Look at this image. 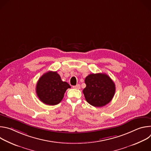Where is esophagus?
Returning a JSON list of instances; mask_svg holds the SVG:
<instances>
[{
    "mask_svg": "<svg viewBox=\"0 0 151 151\" xmlns=\"http://www.w3.org/2000/svg\"><path fill=\"white\" fill-rule=\"evenodd\" d=\"M80 85L79 84H77V85H75V86H73V88H75V89H77V90H79V89H80Z\"/></svg>",
    "mask_w": 151,
    "mask_h": 151,
    "instance_id": "1",
    "label": "esophagus"
}]
</instances>
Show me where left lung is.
Returning a JSON list of instances; mask_svg holds the SVG:
<instances>
[{
	"mask_svg": "<svg viewBox=\"0 0 151 151\" xmlns=\"http://www.w3.org/2000/svg\"><path fill=\"white\" fill-rule=\"evenodd\" d=\"M86 87L83 90L85 100L94 107L108 104L115 93V85L105 73H92L85 78Z\"/></svg>",
	"mask_w": 151,
	"mask_h": 151,
	"instance_id": "obj_1",
	"label": "left lung"
}]
</instances>
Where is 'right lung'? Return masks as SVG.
Segmentation results:
<instances>
[{"instance_id": "1", "label": "right lung", "mask_w": 151, "mask_h": 151, "mask_svg": "<svg viewBox=\"0 0 151 151\" xmlns=\"http://www.w3.org/2000/svg\"><path fill=\"white\" fill-rule=\"evenodd\" d=\"M70 85L61 81L57 72L49 71L43 75L38 80L36 92L39 100L47 105H55L63 99Z\"/></svg>"}]
</instances>
